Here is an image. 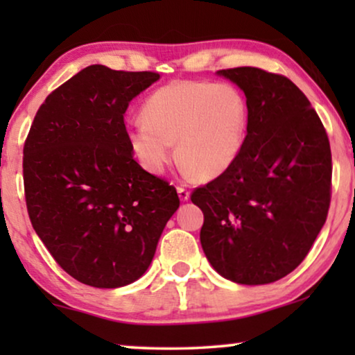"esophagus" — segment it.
<instances>
[{
    "label": "esophagus",
    "instance_id": "obj_1",
    "mask_svg": "<svg viewBox=\"0 0 355 355\" xmlns=\"http://www.w3.org/2000/svg\"><path fill=\"white\" fill-rule=\"evenodd\" d=\"M177 191H178V196H180L182 201H188L190 200V191H188L187 187H177Z\"/></svg>",
    "mask_w": 355,
    "mask_h": 355
}]
</instances>
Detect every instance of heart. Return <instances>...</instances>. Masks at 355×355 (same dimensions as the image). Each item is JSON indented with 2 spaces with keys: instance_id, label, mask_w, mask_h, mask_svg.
<instances>
[{
  "instance_id": "heart-1",
  "label": "heart",
  "mask_w": 355,
  "mask_h": 355,
  "mask_svg": "<svg viewBox=\"0 0 355 355\" xmlns=\"http://www.w3.org/2000/svg\"><path fill=\"white\" fill-rule=\"evenodd\" d=\"M141 118L128 126L126 139L146 170L164 172L177 143L183 168L212 180L232 167L243 148L248 103L232 84L173 81L146 98Z\"/></svg>"
}]
</instances>
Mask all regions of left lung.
<instances>
[{"mask_svg": "<svg viewBox=\"0 0 355 355\" xmlns=\"http://www.w3.org/2000/svg\"><path fill=\"white\" fill-rule=\"evenodd\" d=\"M245 92L248 125L232 167L191 201L205 214L200 240L212 268L239 284H269L309 254L331 201V149L318 113L282 74L220 69Z\"/></svg>", "mask_w": 355, "mask_h": 355, "instance_id": "obj_1", "label": "left lung"}]
</instances>
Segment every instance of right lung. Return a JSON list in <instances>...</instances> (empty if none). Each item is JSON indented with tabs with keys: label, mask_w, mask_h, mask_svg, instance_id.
Instances as JSON below:
<instances>
[{
	"label": "right lung",
	"mask_w": 355,
	"mask_h": 355,
	"mask_svg": "<svg viewBox=\"0 0 355 355\" xmlns=\"http://www.w3.org/2000/svg\"><path fill=\"white\" fill-rule=\"evenodd\" d=\"M153 71L92 64L42 103L24 144V193L32 227L55 261L83 284H131L153 261L177 190L146 172L126 139L133 98Z\"/></svg>",
	"instance_id": "right-lung-1"
}]
</instances>
